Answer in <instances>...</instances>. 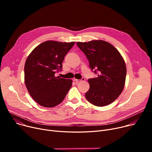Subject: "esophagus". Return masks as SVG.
<instances>
[{
  "instance_id": "obj_1",
  "label": "esophagus",
  "mask_w": 152,
  "mask_h": 152,
  "mask_svg": "<svg viewBox=\"0 0 152 152\" xmlns=\"http://www.w3.org/2000/svg\"><path fill=\"white\" fill-rule=\"evenodd\" d=\"M85 80V78L84 77H82L81 79H75V81L76 82V84H77L78 83H79L80 81H84Z\"/></svg>"
}]
</instances>
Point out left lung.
Returning <instances> with one entry per match:
<instances>
[{"mask_svg":"<svg viewBox=\"0 0 152 152\" xmlns=\"http://www.w3.org/2000/svg\"><path fill=\"white\" fill-rule=\"evenodd\" d=\"M85 54L89 66L97 77L88 79L90 85L86 98L97 107L113 102L124 89L126 67L121 55L111 44L102 40L76 43Z\"/></svg>","mask_w":152,"mask_h":152,"instance_id":"1","label":"left lung"}]
</instances>
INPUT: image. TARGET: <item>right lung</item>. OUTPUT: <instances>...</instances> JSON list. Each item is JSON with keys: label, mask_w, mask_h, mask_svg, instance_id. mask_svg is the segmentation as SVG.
I'll use <instances>...</instances> for the list:
<instances>
[{"label": "right lung", "mask_w": 152, "mask_h": 152, "mask_svg": "<svg viewBox=\"0 0 152 152\" xmlns=\"http://www.w3.org/2000/svg\"><path fill=\"white\" fill-rule=\"evenodd\" d=\"M75 42L47 41L37 45L28 57L25 65V83L38 104L51 108L64 100L71 87V79L56 77Z\"/></svg>", "instance_id": "obj_1"}]
</instances>
